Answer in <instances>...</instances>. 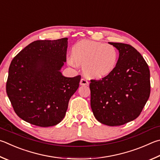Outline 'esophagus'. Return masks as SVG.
Here are the masks:
<instances>
[{"label":"esophagus","mask_w":160,"mask_h":160,"mask_svg":"<svg viewBox=\"0 0 160 160\" xmlns=\"http://www.w3.org/2000/svg\"><path fill=\"white\" fill-rule=\"evenodd\" d=\"M80 84L81 85H88L89 82L88 81V80L86 79V78H82V79L80 80Z\"/></svg>","instance_id":"obj_1"}]
</instances>
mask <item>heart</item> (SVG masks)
I'll return each mask as SVG.
<instances>
[{"label":"heart","instance_id":"1","mask_svg":"<svg viewBox=\"0 0 160 160\" xmlns=\"http://www.w3.org/2000/svg\"><path fill=\"white\" fill-rule=\"evenodd\" d=\"M118 58V50L113 45L83 40L72 48L68 63L72 66L82 65V71L87 76L101 79L115 70Z\"/></svg>","mask_w":160,"mask_h":160}]
</instances>
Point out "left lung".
<instances>
[{"instance_id":"left-lung-1","label":"left lung","mask_w":160,"mask_h":160,"mask_svg":"<svg viewBox=\"0 0 160 160\" xmlns=\"http://www.w3.org/2000/svg\"><path fill=\"white\" fill-rule=\"evenodd\" d=\"M119 50L118 65L101 80H91V108L96 119L108 126H120L137 118L150 94V70L132 45L109 42Z\"/></svg>"}]
</instances>
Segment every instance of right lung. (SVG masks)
I'll return each instance as SVG.
<instances>
[{"instance_id":"1","label":"right lung","mask_w":160,"mask_h":160,"mask_svg":"<svg viewBox=\"0 0 160 160\" xmlns=\"http://www.w3.org/2000/svg\"><path fill=\"white\" fill-rule=\"evenodd\" d=\"M68 38L36 40L12 60L6 92L19 117L33 125L48 127L64 118L68 101L76 92L81 75L63 76Z\"/></svg>"}]
</instances>
